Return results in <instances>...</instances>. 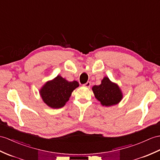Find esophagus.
<instances>
[{
	"label": "esophagus",
	"instance_id": "esophagus-1",
	"mask_svg": "<svg viewBox=\"0 0 160 160\" xmlns=\"http://www.w3.org/2000/svg\"><path fill=\"white\" fill-rule=\"evenodd\" d=\"M90 85H91V82H89V81H88L86 83L83 84V86L86 87V88H89L90 87Z\"/></svg>",
	"mask_w": 160,
	"mask_h": 160
}]
</instances>
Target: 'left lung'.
Masks as SVG:
<instances>
[{
	"label": "left lung",
	"mask_w": 160,
	"mask_h": 160,
	"mask_svg": "<svg viewBox=\"0 0 160 160\" xmlns=\"http://www.w3.org/2000/svg\"><path fill=\"white\" fill-rule=\"evenodd\" d=\"M92 90L96 98L105 107L118 104L123 98L119 87L116 83L111 82L107 77L103 78L100 85L93 86Z\"/></svg>",
	"instance_id": "1"
}]
</instances>
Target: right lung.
Here are the masks:
<instances>
[{"label": "right lung", "instance_id": "add662e5", "mask_svg": "<svg viewBox=\"0 0 160 160\" xmlns=\"http://www.w3.org/2000/svg\"><path fill=\"white\" fill-rule=\"evenodd\" d=\"M76 81H68L58 75L47 82L40 89V95L43 102L53 108L63 107L68 102L74 89L79 87Z\"/></svg>", "mask_w": 160, "mask_h": 160}]
</instances>
